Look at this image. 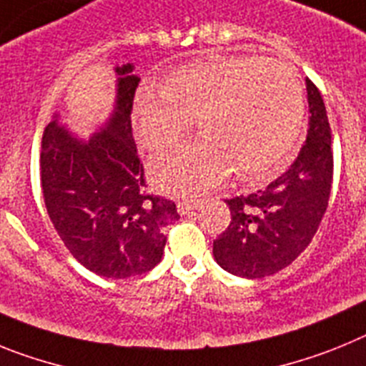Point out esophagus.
I'll use <instances>...</instances> for the list:
<instances>
[{"label":"esophagus","instance_id":"obj_1","mask_svg":"<svg viewBox=\"0 0 366 366\" xmlns=\"http://www.w3.org/2000/svg\"><path fill=\"white\" fill-rule=\"evenodd\" d=\"M198 205L199 199H181V202H177V212L179 214H189L194 209H198Z\"/></svg>","mask_w":366,"mask_h":366}]
</instances>
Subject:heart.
<instances>
[{
    "label": "heart",
    "instance_id": "obj_1",
    "mask_svg": "<svg viewBox=\"0 0 366 366\" xmlns=\"http://www.w3.org/2000/svg\"><path fill=\"white\" fill-rule=\"evenodd\" d=\"M192 119L203 137L150 161L152 181L164 192H202L232 170L244 179L271 172L299 137L302 84L273 58L222 56L181 67L163 87L144 86L135 97V134L152 150L179 141Z\"/></svg>",
    "mask_w": 366,
    "mask_h": 366
}]
</instances>
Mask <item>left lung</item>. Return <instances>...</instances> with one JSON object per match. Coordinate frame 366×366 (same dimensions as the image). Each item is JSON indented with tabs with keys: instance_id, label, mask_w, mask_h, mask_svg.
<instances>
[{
	"instance_id": "left-lung-1",
	"label": "left lung",
	"mask_w": 366,
	"mask_h": 366,
	"mask_svg": "<svg viewBox=\"0 0 366 366\" xmlns=\"http://www.w3.org/2000/svg\"><path fill=\"white\" fill-rule=\"evenodd\" d=\"M310 130L297 159L264 190L227 199L231 223L212 244L229 273L262 279L287 267L308 247L326 212L334 177L332 132L325 100L306 79Z\"/></svg>"
}]
</instances>
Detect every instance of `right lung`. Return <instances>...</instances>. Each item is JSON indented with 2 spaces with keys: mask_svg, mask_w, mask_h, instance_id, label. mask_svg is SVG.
Returning a JSON list of instances; mask_svg holds the SVG:
<instances>
[{
  "mask_svg": "<svg viewBox=\"0 0 366 366\" xmlns=\"http://www.w3.org/2000/svg\"><path fill=\"white\" fill-rule=\"evenodd\" d=\"M119 74L115 112L108 126L79 141L56 121L41 137L40 170L47 214L86 269L128 279L154 269L163 257L164 229L179 218L176 203L144 192V167L132 135L139 76Z\"/></svg>",
  "mask_w": 366,
  "mask_h": 366,
  "instance_id": "obj_1",
  "label": "right lung"
}]
</instances>
